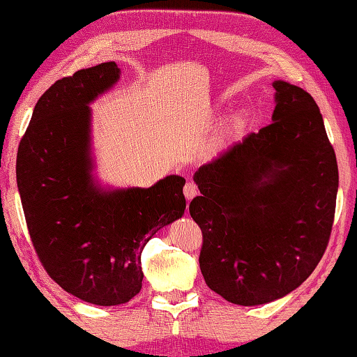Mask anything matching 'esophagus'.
I'll return each mask as SVG.
<instances>
[{
	"mask_svg": "<svg viewBox=\"0 0 357 357\" xmlns=\"http://www.w3.org/2000/svg\"><path fill=\"white\" fill-rule=\"evenodd\" d=\"M183 195L188 201L193 199L195 196L198 195V185H196L195 182H187V183H185V187H183Z\"/></svg>",
	"mask_w": 357,
	"mask_h": 357,
	"instance_id": "obj_1",
	"label": "esophagus"
}]
</instances>
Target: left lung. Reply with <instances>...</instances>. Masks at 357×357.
<instances>
[{
	"mask_svg": "<svg viewBox=\"0 0 357 357\" xmlns=\"http://www.w3.org/2000/svg\"><path fill=\"white\" fill-rule=\"evenodd\" d=\"M272 123L195 174L190 214L203 231L199 268L240 306L275 301L311 275L327 250L338 166L319 106L283 80Z\"/></svg>",
	"mask_w": 357,
	"mask_h": 357,
	"instance_id": "1",
	"label": "left lung"
}]
</instances>
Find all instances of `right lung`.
<instances>
[{
  "mask_svg": "<svg viewBox=\"0 0 357 357\" xmlns=\"http://www.w3.org/2000/svg\"><path fill=\"white\" fill-rule=\"evenodd\" d=\"M116 63L77 70L46 90L19 143L17 188L30 238L48 275L96 306L142 290V251L183 215L185 178L102 190L93 180L90 102L114 86Z\"/></svg>",
  "mask_w": 357,
  "mask_h": 357,
  "instance_id": "1",
  "label": "right lung"
}]
</instances>
